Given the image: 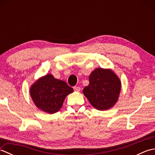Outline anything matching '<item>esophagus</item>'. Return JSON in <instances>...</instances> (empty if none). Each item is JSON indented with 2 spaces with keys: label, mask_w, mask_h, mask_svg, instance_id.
<instances>
[{
  "label": "esophagus",
  "mask_w": 155,
  "mask_h": 155,
  "mask_svg": "<svg viewBox=\"0 0 155 155\" xmlns=\"http://www.w3.org/2000/svg\"><path fill=\"white\" fill-rule=\"evenodd\" d=\"M74 90L75 91H77V92H79L81 91V88L79 87H74Z\"/></svg>",
  "instance_id": "obj_1"
}]
</instances>
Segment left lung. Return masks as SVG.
<instances>
[{
  "instance_id": "1",
  "label": "left lung",
  "mask_w": 155,
  "mask_h": 155,
  "mask_svg": "<svg viewBox=\"0 0 155 155\" xmlns=\"http://www.w3.org/2000/svg\"><path fill=\"white\" fill-rule=\"evenodd\" d=\"M120 90V80L113 70L97 68L91 73L89 84L83 92L94 108L106 110L117 103Z\"/></svg>"
}]
</instances>
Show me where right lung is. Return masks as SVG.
I'll list each match as a JSON object with an SVG mask.
<instances>
[{
	"label": "right lung",
	"mask_w": 155,
	"mask_h": 155,
	"mask_svg": "<svg viewBox=\"0 0 155 155\" xmlns=\"http://www.w3.org/2000/svg\"><path fill=\"white\" fill-rule=\"evenodd\" d=\"M73 89L64 81L47 74L39 78L31 85L30 95L39 109L49 114H54L61 109L67 95Z\"/></svg>",
	"instance_id": "1"
}]
</instances>
